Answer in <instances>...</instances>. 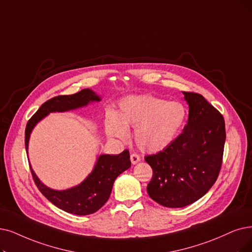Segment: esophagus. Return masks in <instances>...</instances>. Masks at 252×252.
<instances>
[{
    "mask_svg": "<svg viewBox=\"0 0 252 252\" xmlns=\"http://www.w3.org/2000/svg\"><path fill=\"white\" fill-rule=\"evenodd\" d=\"M130 160H131L132 164H136L137 162H139V161H140V156L136 153H132L131 155H130Z\"/></svg>",
    "mask_w": 252,
    "mask_h": 252,
    "instance_id": "1",
    "label": "esophagus"
}]
</instances>
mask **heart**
<instances>
[{
  "label": "heart",
  "mask_w": 252,
  "mask_h": 252,
  "mask_svg": "<svg viewBox=\"0 0 252 252\" xmlns=\"http://www.w3.org/2000/svg\"><path fill=\"white\" fill-rule=\"evenodd\" d=\"M187 118V109L178 101L167 102L152 95L129 96L120 102L115 114L105 117V131L108 136L124 139L128 128H134L137 147L149 153L167 148L178 136Z\"/></svg>",
  "instance_id": "obj_1"
}]
</instances>
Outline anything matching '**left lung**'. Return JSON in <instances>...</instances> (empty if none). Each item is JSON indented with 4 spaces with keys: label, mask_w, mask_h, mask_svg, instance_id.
<instances>
[{
    "label": "left lung",
    "mask_w": 252,
    "mask_h": 252,
    "mask_svg": "<svg viewBox=\"0 0 252 252\" xmlns=\"http://www.w3.org/2000/svg\"><path fill=\"white\" fill-rule=\"evenodd\" d=\"M183 94L189 105L183 132L164 150L145 157L153 169L148 194L167 208H182L203 197L216 182L222 164V115L200 94Z\"/></svg>",
    "instance_id": "left-lung-1"
}]
</instances>
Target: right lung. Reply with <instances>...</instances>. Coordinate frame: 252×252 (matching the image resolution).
Here are the masks:
<instances>
[{"label": "right lung", "mask_w": 252, "mask_h": 252, "mask_svg": "<svg viewBox=\"0 0 252 252\" xmlns=\"http://www.w3.org/2000/svg\"><path fill=\"white\" fill-rule=\"evenodd\" d=\"M100 100H101L100 96L90 89H84L73 95L57 96L47 100L40 106L27 124L25 132L26 150L28 151L29 139L33 128L49 113L67 112ZM130 166H131V161L128 150H124L119 155H100L92 173L86 178L84 182L66 190L48 188L41 183L32 167L30 168L36 186L50 203L70 214L89 215L95 213L107 202L115 180Z\"/></svg>", "instance_id": "add662e5"}]
</instances>
